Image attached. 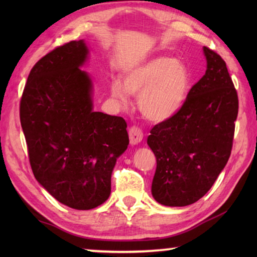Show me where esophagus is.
<instances>
[{"mask_svg":"<svg viewBox=\"0 0 257 257\" xmlns=\"http://www.w3.org/2000/svg\"><path fill=\"white\" fill-rule=\"evenodd\" d=\"M143 137H144V135H143V132L141 128L137 127V125H133V127H130V129H129L130 144L132 145L138 144V143L142 142Z\"/></svg>","mask_w":257,"mask_h":257,"instance_id":"34e87169","label":"esophagus"}]
</instances>
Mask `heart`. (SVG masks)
<instances>
[{
	"label": "heart",
	"instance_id": "obj_1",
	"mask_svg": "<svg viewBox=\"0 0 257 257\" xmlns=\"http://www.w3.org/2000/svg\"><path fill=\"white\" fill-rule=\"evenodd\" d=\"M124 85L113 80L110 92L121 105L129 103V93L139 95V108L147 119L164 121L180 110L188 92L187 68L170 56H159L134 68L123 76Z\"/></svg>",
	"mask_w": 257,
	"mask_h": 257
}]
</instances>
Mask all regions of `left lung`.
I'll list each match as a JSON object with an SVG mask.
<instances>
[{
	"mask_svg": "<svg viewBox=\"0 0 257 257\" xmlns=\"http://www.w3.org/2000/svg\"><path fill=\"white\" fill-rule=\"evenodd\" d=\"M207 69L175 115L155 124L147 144L156 158L152 195L165 206L202 198L232 150L238 95L224 60L204 46Z\"/></svg>",
	"mask_w": 257,
	"mask_h": 257,
	"instance_id": "1",
	"label": "left lung"
}]
</instances>
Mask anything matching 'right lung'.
Listing matches in <instances>:
<instances>
[{
  "mask_svg": "<svg viewBox=\"0 0 257 257\" xmlns=\"http://www.w3.org/2000/svg\"><path fill=\"white\" fill-rule=\"evenodd\" d=\"M87 55L82 40L55 47L30 70L20 101L35 178L76 210L106 201L116 159L129 145L123 118L93 111L92 80L79 69Z\"/></svg>",
  "mask_w": 257,
  "mask_h": 257,
  "instance_id": "1",
  "label": "right lung"
}]
</instances>
